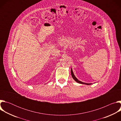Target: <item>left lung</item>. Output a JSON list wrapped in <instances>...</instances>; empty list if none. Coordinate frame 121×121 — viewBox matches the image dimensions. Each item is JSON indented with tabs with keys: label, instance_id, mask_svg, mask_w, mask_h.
<instances>
[{
	"label": "left lung",
	"instance_id": "1",
	"mask_svg": "<svg viewBox=\"0 0 121 121\" xmlns=\"http://www.w3.org/2000/svg\"><path fill=\"white\" fill-rule=\"evenodd\" d=\"M71 76H72V78H73L77 82H78V83H80V84H86V85H91V83H84V82H81V81H79V80H78L77 78H76V77L75 76V75H74V73H73V71H72V68H71Z\"/></svg>",
	"mask_w": 121,
	"mask_h": 121
}]
</instances>
